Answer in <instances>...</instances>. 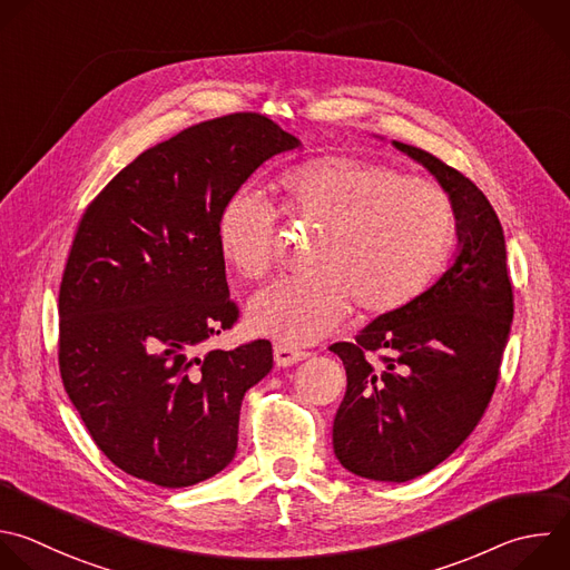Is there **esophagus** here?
Listing matches in <instances>:
<instances>
[{
  "label": "esophagus",
  "instance_id": "esophagus-1",
  "mask_svg": "<svg viewBox=\"0 0 570 570\" xmlns=\"http://www.w3.org/2000/svg\"><path fill=\"white\" fill-rule=\"evenodd\" d=\"M273 355H275L277 366H291V364H297L299 360H304L308 353L299 351V348H293L288 344H275Z\"/></svg>",
  "mask_w": 570,
  "mask_h": 570
}]
</instances>
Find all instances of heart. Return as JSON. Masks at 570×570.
Returning <instances> with one entry per match:
<instances>
[{"label":"heart","mask_w":570,"mask_h":570,"mask_svg":"<svg viewBox=\"0 0 570 570\" xmlns=\"http://www.w3.org/2000/svg\"><path fill=\"white\" fill-rule=\"evenodd\" d=\"M279 213L320 224L311 271L286 275L248 302V326L308 344L344 322L351 299L364 315H387L421 297L456 244V213L436 185L346 154L317 156L279 174ZM275 213L248 189L219 210L222 259L262 277L273 259Z\"/></svg>","instance_id":"1"}]
</instances>
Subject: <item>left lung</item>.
I'll return each instance as SVG.
<instances>
[{
    "mask_svg": "<svg viewBox=\"0 0 570 570\" xmlns=\"http://www.w3.org/2000/svg\"><path fill=\"white\" fill-rule=\"evenodd\" d=\"M394 147L448 193L459 253L412 304L328 348L346 371L333 421L337 461L357 476L403 483L443 463L479 425L514 308L503 228L485 195L434 154L399 140Z\"/></svg>",
    "mask_w": 570,
    "mask_h": 570,
    "instance_id": "obj_1",
    "label": "left lung"
}]
</instances>
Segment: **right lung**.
Here are the masks:
<instances>
[{
	"instance_id": "1",
	"label": "right lung",
	"mask_w": 570,
	"mask_h": 570,
	"mask_svg": "<svg viewBox=\"0 0 570 570\" xmlns=\"http://www.w3.org/2000/svg\"><path fill=\"white\" fill-rule=\"evenodd\" d=\"M299 140L253 111L183 129L145 149L85 210L60 284V373L102 454L160 488L222 472L237 452L244 394L273 346H202L230 328L224 204Z\"/></svg>"
}]
</instances>
